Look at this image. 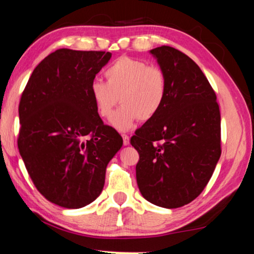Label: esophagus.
Here are the masks:
<instances>
[{
	"mask_svg": "<svg viewBox=\"0 0 254 254\" xmlns=\"http://www.w3.org/2000/svg\"><path fill=\"white\" fill-rule=\"evenodd\" d=\"M123 140H124V145H129V136L124 134L123 135Z\"/></svg>",
	"mask_w": 254,
	"mask_h": 254,
	"instance_id": "34e87169",
	"label": "esophagus"
}]
</instances>
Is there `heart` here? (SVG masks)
I'll return each instance as SVG.
<instances>
[{
	"label": "heart",
	"instance_id": "1",
	"mask_svg": "<svg viewBox=\"0 0 254 254\" xmlns=\"http://www.w3.org/2000/svg\"><path fill=\"white\" fill-rule=\"evenodd\" d=\"M107 82L94 80L90 94L98 114L109 117L119 101L122 107L112 115L110 124L119 131H127L137 120L148 122L159 114L168 94V78L159 66L123 56L106 69Z\"/></svg>",
	"mask_w": 254,
	"mask_h": 254
}]
</instances>
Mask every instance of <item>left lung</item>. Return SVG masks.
<instances>
[{
  "label": "left lung",
  "mask_w": 254,
  "mask_h": 254,
  "mask_svg": "<svg viewBox=\"0 0 254 254\" xmlns=\"http://www.w3.org/2000/svg\"><path fill=\"white\" fill-rule=\"evenodd\" d=\"M168 78V94L154 118L130 138L139 154L137 185L147 201L178 208L196 199L221 157V112L199 66L178 49L149 51Z\"/></svg>",
  "instance_id": "8db88e82"
}]
</instances>
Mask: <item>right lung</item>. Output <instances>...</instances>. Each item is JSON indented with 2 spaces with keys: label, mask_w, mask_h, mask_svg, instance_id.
<instances>
[{
  "label": "right lung",
  "mask_w": 254,
  "mask_h": 254,
  "mask_svg": "<svg viewBox=\"0 0 254 254\" xmlns=\"http://www.w3.org/2000/svg\"><path fill=\"white\" fill-rule=\"evenodd\" d=\"M110 58L109 52L57 49L33 69L20 100V155L37 190L64 208L100 196L107 165L123 146L90 94Z\"/></svg>",
  "instance_id": "add662e5"
}]
</instances>
